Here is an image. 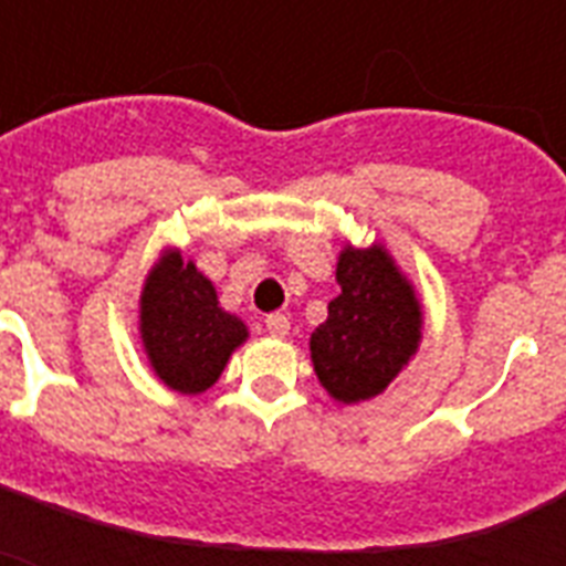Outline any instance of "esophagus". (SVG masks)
Returning a JSON list of instances; mask_svg holds the SVG:
<instances>
[{
  "label": "esophagus",
  "instance_id": "obj_1",
  "mask_svg": "<svg viewBox=\"0 0 566 566\" xmlns=\"http://www.w3.org/2000/svg\"><path fill=\"white\" fill-rule=\"evenodd\" d=\"M266 332L275 337H284L287 332H291V319L284 317V314H266Z\"/></svg>",
  "mask_w": 566,
  "mask_h": 566
}]
</instances>
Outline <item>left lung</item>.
<instances>
[{"label": "left lung", "instance_id": "obj_1", "mask_svg": "<svg viewBox=\"0 0 566 566\" xmlns=\"http://www.w3.org/2000/svg\"><path fill=\"white\" fill-rule=\"evenodd\" d=\"M340 293L311 335L319 385L340 402L381 394L420 344V302L381 247H346L337 261Z\"/></svg>", "mask_w": 566, "mask_h": 566}]
</instances>
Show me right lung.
<instances>
[{
	"label": "right lung",
	"instance_id": "right-lung-1",
	"mask_svg": "<svg viewBox=\"0 0 566 566\" xmlns=\"http://www.w3.org/2000/svg\"><path fill=\"white\" fill-rule=\"evenodd\" d=\"M140 337L164 385L202 394L220 378L234 346L247 340V326L226 314L213 284L172 252L146 279Z\"/></svg>",
	"mask_w": 566,
	"mask_h": 566
}]
</instances>
